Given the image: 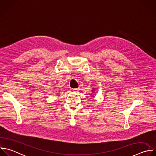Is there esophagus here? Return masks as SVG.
I'll use <instances>...</instances> for the list:
<instances>
[{
    "label": "esophagus",
    "mask_w": 156,
    "mask_h": 156,
    "mask_svg": "<svg viewBox=\"0 0 156 156\" xmlns=\"http://www.w3.org/2000/svg\"><path fill=\"white\" fill-rule=\"evenodd\" d=\"M73 90V91H74V92H77L79 90V88H74Z\"/></svg>",
    "instance_id": "esophagus-1"
}]
</instances>
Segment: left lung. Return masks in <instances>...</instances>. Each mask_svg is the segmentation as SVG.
<instances>
[{"mask_svg": "<svg viewBox=\"0 0 156 156\" xmlns=\"http://www.w3.org/2000/svg\"><path fill=\"white\" fill-rule=\"evenodd\" d=\"M94 89H93V90H92V91H93V93H94V92H93V91H94Z\"/></svg>", "mask_w": 156, "mask_h": 156, "instance_id": "left-lung-1", "label": "left lung"}]
</instances>
